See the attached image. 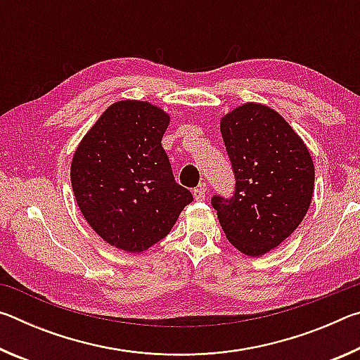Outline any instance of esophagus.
Instances as JSON below:
<instances>
[{
	"label": "esophagus",
	"instance_id": "34e87169",
	"mask_svg": "<svg viewBox=\"0 0 360 360\" xmlns=\"http://www.w3.org/2000/svg\"><path fill=\"white\" fill-rule=\"evenodd\" d=\"M205 195H206V187L205 184L198 186L197 188H193V197L197 202H202V200H205Z\"/></svg>",
	"mask_w": 360,
	"mask_h": 360
}]
</instances>
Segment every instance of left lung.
Segmentation results:
<instances>
[{
  "instance_id": "8db88e82",
  "label": "left lung",
  "mask_w": 360,
  "mask_h": 360,
  "mask_svg": "<svg viewBox=\"0 0 360 360\" xmlns=\"http://www.w3.org/2000/svg\"><path fill=\"white\" fill-rule=\"evenodd\" d=\"M221 133L235 192L230 198L214 195L211 205L231 245L259 257L281 245L307 214L314 188L311 155L281 115L257 103L225 115Z\"/></svg>"
}]
</instances>
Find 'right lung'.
<instances>
[{
  "label": "right lung",
  "instance_id": "add662e5",
  "mask_svg": "<svg viewBox=\"0 0 360 360\" xmlns=\"http://www.w3.org/2000/svg\"><path fill=\"white\" fill-rule=\"evenodd\" d=\"M169 115L148 101L109 106L77 146L71 186L79 210L111 246L141 252L169 233L191 191L162 148Z\"/></svg>",
  "mask_w": 360,
  "mask_h": 360
}]
</instances>
